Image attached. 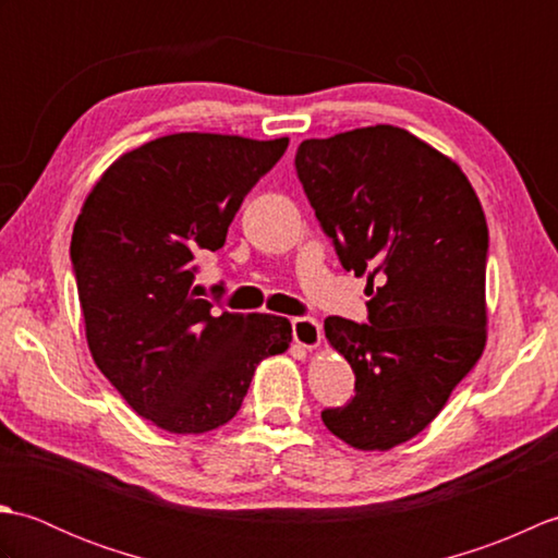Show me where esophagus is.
Masks as SVG:
<instances>
[{
    "instance_id": "obj_1",
    "label": "esophagus",
    "mask_w": 558,
    "mask_h": 558,
    "mask_svg": "<svg viewBox=\"0 0 558 558\" xmlns=\"http://www.w3.org/2000/svg\"><path fill=\"white\" fill-rule=\"evenodd\" d=\"M322 338H324V330L322 324L314 322V318H292V340L298 342L300 348L304 350H316L322 345Z\"/></svg>"
}]
</instances>
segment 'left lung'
Instances as JSON below:
<instances>
[{
	"label": "left lung",
	"mask_w": 558,
	"mask_h": 558,
	"mask_svg": "<svg viewBox=\"0 0 558 558\" xmlns=\"http://www.w3.org/2000/svg\"><path fill=\"white\" fill-rule=\"evenodd\" d=\"M294 165L342 268L374 294L369 324L324 322L357 393L322 420L352 448L390 450L432 424L487 345L482 204L453 160L390 124L306 138Z\"/></svg>",
	"instance_id": "obj_1"
}]
</instances>
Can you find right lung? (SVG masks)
Here are the masks:
<instances>
[{"label": "right lung", "instance_id": "add662e5", "mask_svg": "<svg viewBox=\"0 0 558 558\" xmlns=\"http://www.w3.org/2000/svg\"><path fill=\"white\" fill-rule=\"evenodd\" d=\"M288 144L160 136L117 158L83 201L71 264L88 350L129 408L165 432L228 424L256 366L290 348L288 318L218 312L192 286L196 258L225 244Z\"/></svg>", "mask_w": 558, "mask_h": 558}]
</instances>
